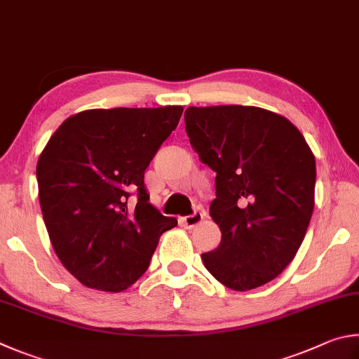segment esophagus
I'll list each match as a JSON object with an SVG mask.
<instances>
[{"mask_svg":"<svg viewBox=\"0 0 359 359\" xmlns=\"http://www.w3.org/2000/svg\"><path fill=\"white\" fill-rule=\"evenodd\" d=\"M203 217H205V211L203 210H197L191 216L181 217V224H183L186 229H194V227H196V225H198L200 222L203 221Z\"/></svg>","mask_w":359,"mask_h":359,"instance_id":"esophagus-1","label":"esophagus"}]
</instances>
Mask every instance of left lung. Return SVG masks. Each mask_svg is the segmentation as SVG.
<instances>
[{
    "label": "left lung",
    "mask_w": 359,
    "mask_h": 359,
    "mask_svg": "<svg viewBox=\"0 0 359 359\" xmlns=\"http://www.w3.org/2000/svg\"><path fill=\"white\" fill-rule=\"evenodd\" d=\"M186 132L200 161L216 172L210 216L221 244L202 254L225 287L246 292L290 265L309 227L316 157L287 118L260 107H189Z\"/></svg>",
    "instance_id": "1"
}]
</instances>
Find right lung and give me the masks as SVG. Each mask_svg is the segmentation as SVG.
<instances>
[{
  "label": "right lung",
  "instance_id": "1",
  "mask_svg": "<svg viewBox=\"0 0 359 359\" xmlns=\"http://www.w3.org/2000/svg\"><path fill=\"white\" fill-rule=\"evenodd\" d=\"M181 115V105L85 110L50 137L36 167L43 222L55 254L83 285L129 288L178 224L149 203L143 176Z\"/></svg>",
  "mask_w": 359,
  "mask_h": 359
}]
</instances>
